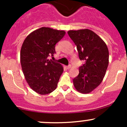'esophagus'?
Wrapping results in <instances>:
<instances>
[{
  "label": "esophagus",
  "mask_w": 127,
  "mask_h": 127,
  "mask_svg": "<svg viewBox=\"0 0 127 127\" xmlns=\"http://www.w3.org/2000/svg\"><path fill=\"white\" fill-rule=\"evenodd\" d=\"M71 64H69V65H68V66H66V68L67 69H69L70 68H71Z\"/></svg>",
  "instance_id": "obj_1"
}]
</instances>
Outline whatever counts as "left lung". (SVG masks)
<instances>
[{"mask_svg":"<svg viewBox=\"0 0 127 127\" xmlns=\"http://www.w3.org/2000/svg\"><path fill=\"white\" fill-rule=\"evenodd\" d=\"M69 36L77 47L79 59L84 61L79 74L73 79L75 89L89 93L101 83L109 64V51L105 42L88 29L69 31Z\"/></svg>","mask_w":127,"mask_h":127,"instance_id":"obj_1","label":"left lung"}]
</instances>
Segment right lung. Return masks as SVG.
<instances>
[{
  "mask_svg": "<svg viewBox=\"0 0 127 127\" xmlns=\"http://www.w3.org/2000/svg\"><path fill=\"white\" fill-rule=\"evenodd\" d=\"M65 34L64 31L42 27L24 40L20 53L21 67L29 87L39 94H49L56 88L63 67L48 58L56 53L55 45Z\"/></svg>",
  "mask_w": 127,
  "mask_h": 127,
  "instance_id": "1",
  "label": "right lung"
}]
</instances>
